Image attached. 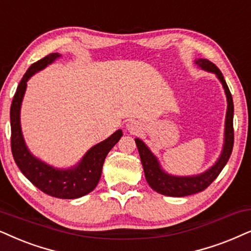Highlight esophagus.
I'll return each mask as SVG.
<instances>
[{"mask_svg": "<svg viewBox=\"0 0 251 251\" xmlns=\"http://www.w3.org/2000/svg\"><path fill=\"white\" fill-rule=\"evenodd\" d=\"M128 126V130H129V131H130V132H137V131H138V130H139V128H138V126H137V125H136V123H135V122H131V123H129V125H128V126Z\"/></svg>", "mask_w": 251, "mask_h": 251, "instance_id": "esophagus-1", "label": "esophagus"}]
</instances>
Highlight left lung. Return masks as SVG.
<instances>
[{
  "label": "left lung",
  "mask_w": 251,
  "mask_h": 251,
  "mask_svg": "<svg viewBox=\"0 0 251 251\" xmlns=\"http://www.w3.org/2000/svg\"><path fill=\"white\" fill-rule=\"evenodd\" d=\"M198 66H201L203 69L214 73L223 83L224 89H225L226 97H227V114H226V129H225V145H224L223 153L219 160L216 162L213 167H211L209 171L205 173L197 175L193 177H177L172 176L164 173L159 167L157 159L152 152L150 151L141 139H135L136 145H137L139 157H141L143 168H144V173L146 181L152 189L157 191L161 195L172 197H184L201 193L206 189L209 185L218 177L223 168L228 161V159L232 154V150L234 145V128H233V115H234V103L233 98L230 94V91L227 86L226 80L224 79L223 74L218 69L216 64L212 62L206 60V58H200L196 61Z\"/></svg>",
  "instance_id": "left-lung-1"
}]
</instances>
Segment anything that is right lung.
Listing matches in <instances>:
<instances>
[{
    "label": "right lung",
    "instance_id": "obj_1",
    "mask_svg": "<svg viewBox=\"0 0 251 251\" xmlns=\"http://www.w3.org/2000/svg\"><path fill=\"white\" fill-rule=\"evenodd\" d=\"M58 56L60 55L57 53H53L34 62L19 83L10 108L11 152L15 162L22 173L42 193L50 195L51 197L62 198V200H74V198H79L91 193L97 187L101 176L105 158L113 149V146L120 141L122 131L118 130L106 141L93 146L89 150V152L77 167L68 169V171H60V169L50 167L35 159L28 152L23 139L21 121H19V113H21L23 96L25 93L26 82L32 75L44 69L47 64H50Z\"/></svg>",
    "mask_w": 251,
    "mask_h": 251
}]
</instances>
